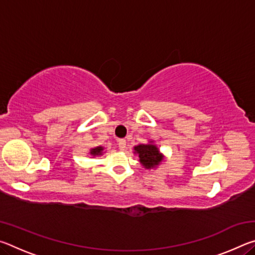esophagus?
<instances>
[{
    "label": "esophagus",
    "instance_id": "esophagus-1",
    "mask_svg": "<svg viewBox=\"0 0 255 255\" xmlns=\"http://www.w3.org/2000/svg\"><path fill=\"white\" fill-rule=\"evenodd\" d=\"M126 140L125 139H122V140H119V143H118V147H119V149L120 150H125V148H126Z\"/></svg>",
    "mask_w": 255,
    "mask_h": 255
}]
</instances>
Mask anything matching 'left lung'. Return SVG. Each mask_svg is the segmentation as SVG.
<instances>
[{
  "instance_id": "8db88e82",
  "label": "left lung",
  "mask_w": 255,
  "mask_h": 255,
  "mask_svg": "<svg viewBox=\"0 0 255 255\" xmlns=\"http://www.w3.org/2000/svg\"><path fill=\"white\" fill-rule=\"evenodd\" d=\"M133 154L139 158V163L145 170H154L159 166L165 156L161 153L154 140H148L146 144L133 146Z\"/></svg>"
}]
</instances>
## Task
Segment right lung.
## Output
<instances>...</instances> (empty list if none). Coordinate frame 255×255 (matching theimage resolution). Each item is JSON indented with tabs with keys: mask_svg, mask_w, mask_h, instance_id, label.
Segmentation results:
<instances>
[{
	"mask_svg": "<svg viewBox=\"0 0 255 255\" xmlns=\"http://www.w3.org/2000/svg\"><path fill=\"white\" fill-rule=\"evenodd\" d=\"M105 153V147L103 146H97V147L91 148L89 150V155L92 157H97V156H101Z\"/></svg>",
	"mask_w": 255,
	"mask_h": 255,
	"instance_id": "right-lung-1",
	"label": "right lung"
}]
</instances>
